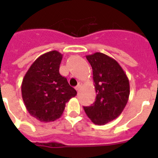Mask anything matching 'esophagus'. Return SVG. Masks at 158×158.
<instances>
[{
	"label": "esophagus",
	"instance_id": "obj_1",
	"mask_svg": "<svg viewBox=\"0 0 158 158\" xmlns=\"http://www.w3.org/2000/svg\"><path fill=\"white\" fill-rule=\"evenodd\" d=\"M80 88H81V83L80 82H79V84H78V85L76 86V91H77V92H79V91L80 90Z\"/></svg>",
	"mask_w": 158,
	"mask_h": 158
}]
</instances>
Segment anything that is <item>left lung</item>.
I'll use <instances>...</instances> for the list:
<instances>
[{"instance_id":"left-lung-1","label":"left lung","mask_w":158,"mask_h":158,"mask_svg":"<svg viewBox=\"0 0 158 158\" xmlns=\"http://www.w3.org/2000/svg\"><path fill=\"white\" fill-rule=\"evenodd\" d=\"M86 59L92 68L97 95L95 102L83 109L94 124L106 125L118 117L127 105L129 80L122 66L109 56L95 52Z\"/></svg>"}]
</instances>
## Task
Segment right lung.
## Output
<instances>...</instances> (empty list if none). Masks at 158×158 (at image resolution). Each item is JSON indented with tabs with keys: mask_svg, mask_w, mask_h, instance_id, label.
I'll return each instance as SVG.
<instances>
[{
	"mask_svg": "<svg viewBox=\"0 0 158 158\" xmlns=\"http://www.w3.org/2000/svg\"><path fill=\"white\" fill-rule=\"evenodd\" d=\"M63 55L46 52L30 66L23 79L21 93L30 115L42 122H54L63 114L66 103L77 94L60 74Z\"/></svg>",
	"mask_w": 158,
	"mask_h": 158,
	"instance_id": "obj_1",
	"label": "right lung"
}]
</instances>
